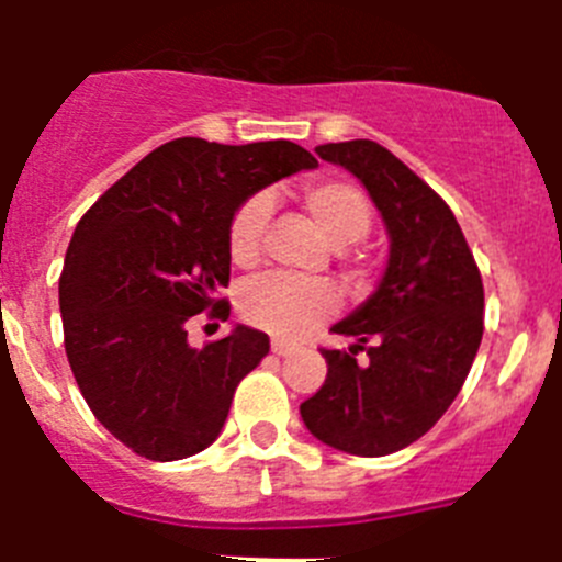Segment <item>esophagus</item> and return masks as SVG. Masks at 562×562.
Here are the masks:
<instances>
[{
  "label": "esophagus",
  "mask_w": 562,
  "mask_h": 562,
  "mask_svg": "<svg viewBox=\"0 0 562 562\" xmlns=\"http://www.w3.org/2000/svg\"><path fill=\"white\" fill-rule=\"evenodd\" d=\"M270 349L276 357H290L292 351H295V346H290V342H284V340H272Z\"/></svg>",
  "instance_id": "1"
}]
</instances>
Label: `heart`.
<instances>
[{"instance_id":"b5f03b06","label":"heart","mask_w":562,"mask_h":562,"mask_svg":"<svg viewBox=\"0 0 562 562\" xmlns=\"http://www.w3.org/2000/svg\"><path fill=\"white\" fill-rule=\"evenodd\" d=\"M312 225L335 247L360 241L371 227L369 196L346 180H317L297 193ZM270 222V200L250 196L236 207L227 225V252L236 267H256L265 252V233ZM340 306L337 290L326 281H297L290 276L256 278L238 295V310L247 324L276 337H304L312 326L335 315Z\"/></svg>"}]
</instances>
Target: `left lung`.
<instances>
[{
	"mask_svg": "<svg viewBox=\"0 0 562 562\" xmlns=\"http://www.w3.org/2000/svg\"><path fill=\"white\" fill-rule=\"evenodd\" d=\"M315 151L366 186L391 252L374 295L331 326L355 342L321 351L329 371L301 416L329 448L389 456L428 434L459 396L484 335V284L448 202L389 148L349 140Z\"/></svg>",
	"mask_w": 562,
	"mask_h": 562,
	"instance_id": "1",
	"label": "left lung"
}]
</instances>
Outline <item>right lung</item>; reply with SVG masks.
<instances>
[{
	"label": "right lung",
	"instance_id": "1",
	"mask_svg": "<svg viewBox=\"0 0 562 562\" xmlns=\"http://www.w3.org/2000/svg\"><path fill=\"white\" fill-rule=\"evenodd\" d=\"M317 160L290 140L154 148L78 222L58 278L64 349L103 428L151 461L200 453L222 434L236 385L270 351L238 324L193 349L186 324L231 281L227 225L241 202Z\"/></svg>",
	"mask_w": 562,
	"mask_h": 562
}]
</instances>
